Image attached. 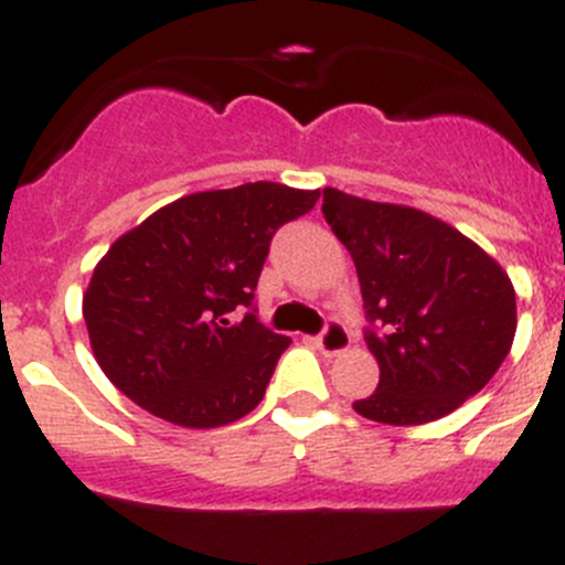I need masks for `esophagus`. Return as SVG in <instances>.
Returning <instances> with one entry per match:
<instances>
[{"label": "esophagus", "instance_id": "obj_1", "mask_svg": "<svg viewBox=\"0 0 565 565\" xmlns=\"http://www.w3.org/2000/svg\"><path fill=\"white\" fill-rule=\"evenodd\" d=\"M318 349L323 351V354H340V351L349 349L351 338H349V329L343 327L340 321H327V327H323V332L316 338Z\"/></svg>", "mask_w": 565, "mask_h": 565}]
</instances>
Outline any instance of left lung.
<instances>
[{
    "instance_id": "obj_1",
    "label": "left lung",
    "mask_w": 565,
    "mask_h": 565,
    "mask_svg": "<svg viewBox=\"0 0 565 565\" xmlns=\"http://www.w3.org/2000/svg\"><path fill=\"white\" fill-rule=\"evenodd\" d=\"M323 220L360 277L365 343L379 387L356 415L420 426L489 384L516 332V294L502 266L456 227L409 205L323 189Z\"/></svg>"
}]
</instances>
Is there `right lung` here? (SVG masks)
Masks as SVG:
<instances>
[{"mask_svg": "<svg viewBox=\"0 0 565 565\" xmlns=\"http://www.w3.org/2000/svg\"><path fill=\"white\" fill-rule=\"evenodd\" d=\"M321 192L255 181L198 192L122 233L98 260L82 312L100 371L150 415L216 428L264 401L290 338L255 318L269 244ZM250 310L238 324L233 309Z\"/></svg>", "mask_w": 565, "mask_h": 565, "instance_id": "right-lung-1", "label": "right lung"}]
</instances>
